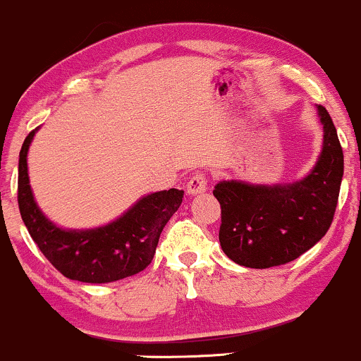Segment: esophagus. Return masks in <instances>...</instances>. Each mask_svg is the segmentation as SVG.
Listing matches in <instances>:
<instances>
[{
    "mask_svg": "<svg viewBox=\"0 0 361 361\" xmlns=\"http://www.w3.org/2000/svg\"><path fill=\"white\" fill-rule=\"evenodd\" d=\"M207 190V178L204 173H195V175L188 180V185H186V192L190 195L204 193Z\"/></svg>",
    "mask_w": 361,
    "mask_h": 361,
    "instance_id": "esophagus-1",
    "label": "esophagus"
}]
</instances>
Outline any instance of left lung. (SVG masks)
<instances>
[{"label": "left lung", "mask_w": 361, "mask_h": 361, "mask_svg": "<svg viewBox=\"0 0 361 361\" xmlns=\"http://www.w3.org/2000/svg\"><path fill=\"white\" fill-rule=\"evenodd\" d=\"M324 140L316 166L299 181L251 185L221 181L214 197L222 210L219 241L234 263L271 268L290 263L321 241L336 212L343 180V149L336 127L317 105Z\"/></svg>", "instance_id": "1"}]
</instances>
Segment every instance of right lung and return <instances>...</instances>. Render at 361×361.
<instances>
[{
    "instance_id": "right-lung-1",
    "label": "right lung",
    "mask_w": 361,
    "mask_h": 361,
    "mask_svg": "<svg viewBox=\"0 0 361 361\" xmlns=\"http://www.w3.org/2000/svg\"><path fill=\"white\" fill-rule=\"evenodd\" d=\"M37 128L25 139L18 161V207L28 233L42 255L66 279L85 283H109L149 267L183 190L169 188L135 202L117 221L94 229H61L37 205L28 181L27 154Z\"/></svg>"
}]
</instances>
